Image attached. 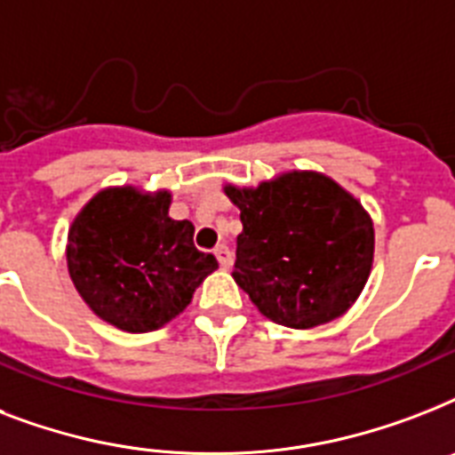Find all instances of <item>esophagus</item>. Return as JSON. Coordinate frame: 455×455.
<instances>
[{
    "mask_svg": "<svg viewBox=\"0 0 455 455\" xmlns=\"http://www.w3.org/2000/svg\"><path fill=\"white\" fill-rule=\"evenodd\" d=\"M214 257H217V262H220L221 269H228L231 264H234V255H231V250L227 245H217L214 248Z\"/></svg>",
    "mask_w": 455,
    "mask_h": 455,
    "instance_id": "esophagus-1",
    "label": "esophagus"
}]
</instances>
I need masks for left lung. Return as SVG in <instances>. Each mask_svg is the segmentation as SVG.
<instances>
[{
	"instance_id": "8db88e82",
	"label": "left lung",
	"mask_w": 455,
	"mask_h": 455,
	"mask_svg": "<svg viewBox=\"0 0 455 455\" xmlns=\"http://www.w3.org/2000/svg\"><path fill=\"white\" fill-rule=\"evenodd\" d=\"M241 210L234 281L274 323L314 328L342 316L373 267V221L318 172H288L257 188H224Z\"/></svg>"
}]
</instances>
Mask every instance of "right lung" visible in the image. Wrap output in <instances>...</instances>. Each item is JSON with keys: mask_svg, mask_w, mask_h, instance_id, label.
<instances>
[{"mask_svg": "<svg viewBox=\"0 0 455 455\" xmlns=\"http://www.w3.org/2000/svg\"><path fill=\"white\" fill-rule=\"evenodd\" d=\"M170 191H99L68 231V271L96 316L120 331L163 328L220 264L193 245V224L170 214Z\"/></svg>", "mask_w": 455, "mask_h": 455, "instance_id": "1", "label": "right lung"}]
</instances>
